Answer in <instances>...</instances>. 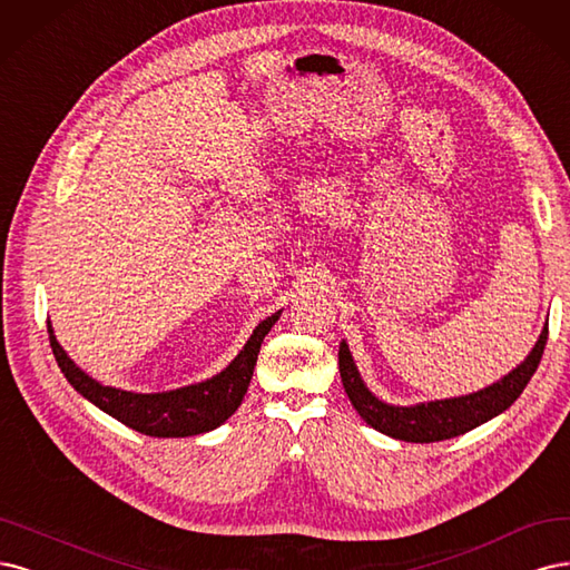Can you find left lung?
I'll use <instances>...</instances> for the list:
<instances>
[{
	"label": "left lung",
	"mask_w": 570,
	"mask_h": 570,
	"mask_svg": "<svg viewBox=\"0 0 570 570\" xmlns=\"http://www.w3.org/2000/svg\"><path fill=\"white\" fill-rule=\"evenodd\" d=\"M547 334L549 324L542 326V334L528 357L519 366H513L507 376L490 383L488 389L459 397L416 402V405L407 407L389 405L366 389L345 341H341L338 347V370L353 407L372 429L395 440H405V443H438V440L462 435L509 410L523 393L530 376L535 374L547 345Z\"/></svg>",
	"instance_id": "left-lung-1"
}]
</instances>
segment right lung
<instances>
[{
  "label": "right lung",
  "mask_w": 570,
  "mask_h": 570,
  "mask_svg": "<svg viewBox=\"0 0 570 570\" xmlns=\"http://www.w3.org/2000/svg\"><path fill=\"white\" fill-rule=\"evenodd\" d=\"M279 315L282 309L255 326L246 345L223 372L206 381L163 393H132L99 383L68 357L57 336H53L51 324L47 326V332L53 357H57L63 376L91 405H97L108 416L118 419L120 424L144 435L187 438L217 429L238 410L248 391L255 362H258L261 343Z\"/></svg>",
  "instance_id": "add662e5"
}]
</instances>
